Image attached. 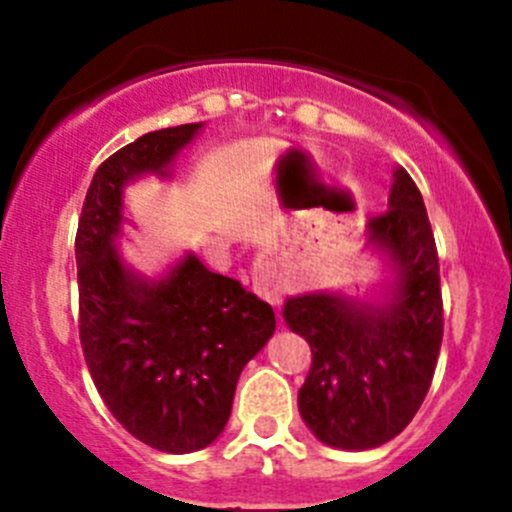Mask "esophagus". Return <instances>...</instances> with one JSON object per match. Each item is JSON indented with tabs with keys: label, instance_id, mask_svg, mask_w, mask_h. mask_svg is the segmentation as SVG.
Masks as SVG:
<instances>
[{
	"label": "esophagus",
	"instance_id": "34e87169",
	"mask_svg": "<svg viewBox=\"0 0 512 512\" xmlns=\"http://www.w3.org/2000/svg\"><path fill=\"white\" fill-rule=\"evenodd\" d=\"M252 285H255L257 294L260 297H265L270 304H282V294H285V289L280 285H272L270 282V270H267V265L262 260L255 262V272H252Z\"/></svg>",
	"mask_w": 512,
	"mask_h": 512
}]
</instances>
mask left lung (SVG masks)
<instances>
[{"instance_id":"8db88e82","label":"left lung","mask_w":512,"mask_h":512,"mask_svg":"<svg viewBox=\"0 0 512 512\" xmlns=\"http://www.w3.org/2000/svg\"><path fill=\"white\" fill-rule=\"evenodd\" d=\"M389 255L394 289L381 304L344 294L289 297L287 327L312 349L299 414L322 443L366 451L399 436L423 404L443 339L438 252L426 205L404 168L394 170L389 210L366 225Z\"/></svg>"}]
</instances>
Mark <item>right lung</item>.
Instances as JSON below:
<instances>
[{"label":"right lung","mask_w":512,"mask_h":512,"mask_svg":"<svg viewBox=\"0 0 512 512\" xmlns=\"http://www.w3.org/2000/svg\"><path fill=\"white\" fill-rule=\"evenodd\" d=\"M203 123L163 128L103 160L76 230L79 334L113 418L163 453H190L223 433L237 379L275 332V312L232 277L185 255L160 280L123 265L116 237L123 185L165 168Z\"/></svg>","instance_id":"obj_1"}]
</instances>
